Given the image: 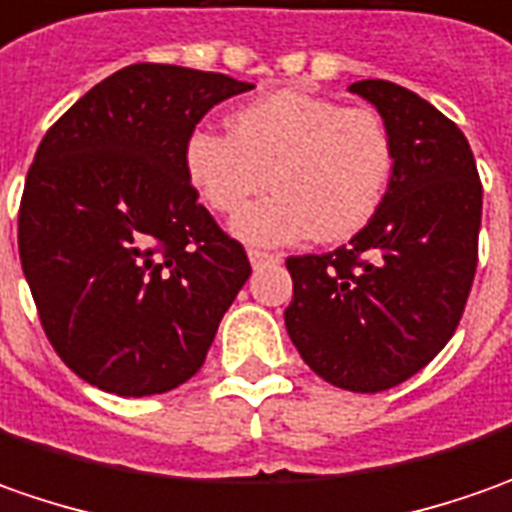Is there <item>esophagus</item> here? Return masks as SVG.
<instances>
[{"instance_id":"1","label":"esophagus","mask_w":512,"mask_h":512,"mask_svg":"<svg viewBox=\"0 0 512 512\" xmlns=\"http://www.w3.org/2000/svg\"><path fill=\"white\" fill-rule=\"evenodd\" d=\"M249 260H252V266H266V263H280L283 255H272V252H260V249H249Z\"/></svg>"}]
</instances>
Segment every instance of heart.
<instances>
[{"instance_id": "b5f03b06", "label": "heart", "mask_w": 512, "mask_h": 512, "mask_svg": "<svg viewBox=\"0 0 512 512\" xmlns=\"http://www.w3.org/2000/svg\"><path fill=\"white\" fill-rule=\"evenodd\" d=\"M184 167L221 215H235L266 180L275 186L235 218L240 240L283 246L314 235L331 243L377 215L394 175V138L371 107L274 90L232 113V133L201 127L189 135Z\"/></svg>"}]
</instances>
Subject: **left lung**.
<instances>
[{
	"label": "left lung",
	"instance_id": "left-lung-1",
	"mask_svg": "<svg viewBox=\"0 0 512 512\" xmlns=\"http://www.w3.org/2000/svg\"><path fill=\"white\" fill-rule=\"evenodd\" d=\"M394 138L377 215L348 246L286 260V331L311 371L357 394L388 391L445 348L479 260L482 181L465 133L394 81L348 87Z\"/></svg>",
	"mask_w": 512,
	"mask_h": 512
}]
</instances>
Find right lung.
<instances>
[{
    "instance_id": "obj_1",
    "label": "right lung",
    "mask_w": 512,
    "mask_h": 512,
    "mask_svg": "<svg viewBox=\"0 0 512 512\" xmlns=\"http://www.w3.org/2000/svg\"><path fill=\"white\" fill-rule=\"evenodd\" d=\"M255 84L130 64L42 138L19 206V257L47 340L84 382L152 397L198 374L252 266L198 203L186 138Z\"/></svg>"
}]
</instances>
